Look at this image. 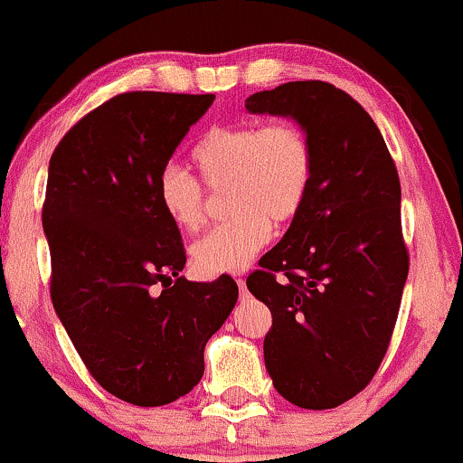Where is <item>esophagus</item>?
I'll return each instance as SVG.
<instances>
[{
	"label": "esophagus",
	"mask_w": 463,
	"mask_h": 463,
	"mask_svg": "<svg viewBox=\"0 0 463 463\" xmlns=\"http://www.w3.org/2000/svg\"><path fill=\"white\" fill-rule=\"evenodd\" d=\"M237 286H239V292H241V297L248 295V288H245V279H237Z\"/></svg>",
	"instance_id": "obj_1"
}]
</instances>
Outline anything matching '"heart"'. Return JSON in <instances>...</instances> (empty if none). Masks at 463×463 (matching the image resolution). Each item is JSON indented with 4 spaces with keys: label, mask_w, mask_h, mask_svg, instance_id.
Returning <instances> with one entry per match:
<instances>
[{
    "label": "heart",
    "mask_w": 463,
    "mask_h": 463,
    "mask_svg": "<svg viewBox=\"0 0 463 463\" xmlns=\"http://www.w3.org/2000/svg\"><path fill=\"white\" fill-rule=\"evenodd\" d=\"M192 164L207 190L228 188L226 224L215 226L192 250L203 275L239 273L271 239L273 222L295 220L312 190L316 151L297 121L212 128L192 149ZM162 212L179 231L196 232L207 220L209 198L198 179L168 164L156 179Z\"/></svg>",
    "instance_id": "heart-1"
}]
</instances>
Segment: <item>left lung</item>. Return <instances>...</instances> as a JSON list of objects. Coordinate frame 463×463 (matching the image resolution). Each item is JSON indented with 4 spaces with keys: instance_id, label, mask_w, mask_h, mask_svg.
<instances>
[{
    "instance_id": "8db88e82",
    "label": "left lung",
    "mask_w": 463,
    "mask_h": 463,
    "mask_svg": "<svg viewBox=\"0 0 463 463\" xmlns=\"http://www.w3.org/2000/svg\"><path fill=\"white\" fill-rule=\"evenodd\" d=\"M245 109L297 119L316 151L306 204L248 278L271 309L267 372L295 406H342L378 372L400 314L411 267L400 175L367 110L335 85L284 83Z\"/></svg>"
}]
</instances>
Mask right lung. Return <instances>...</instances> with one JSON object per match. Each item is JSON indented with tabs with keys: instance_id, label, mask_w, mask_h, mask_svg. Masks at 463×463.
Listing matches in <instances>:
<instances>
[{
	"instance_id": "add662e5",
	"label": "right lung",
	"mask_w": 463,
	"mask_h": 463,
	"mask_svg": "<svg viewBox=\"0 0 463 463\" xmlns=\"http://www.w3.org/2000/svg\"><path fill=\"white\" fill-rule=\"evenodd\" d=\"M213 98L119 93L76 121L49 162L52 307L98 384L134 406L190 393L204 344L237 303L231 275L181 278V232L156 196L157 175Z\"/></svg>"
}]
</instances>
